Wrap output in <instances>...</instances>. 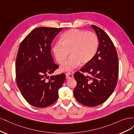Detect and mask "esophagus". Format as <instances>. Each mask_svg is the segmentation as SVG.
I'll return each mask as SVG.
<instances>
[{"label":"esophagus","mask_w":134,"mask_h":134,"mask_svg":"<svg viewBox=\"0 0 134 134\" xmlns=\"http://www.w3.org/2000/svg\"><path fill=\"white\" fill-rule=\"evenodd\" d=\"M66 79H71L73 78V76L71 73H67L66 74Z\"/></svg>","instance_id":"obj_1"}]
</instances>
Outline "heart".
Wrapping results in <instances>:
<instances>
[{
    "label": "heart",
    "instance_id": "1",
    "mask_svg": "<svg viewBox=\"0 0 134 134\" xmlns=\"http://www.w3.org/2000/svg\"><path fill=\"white\" fill-rule=\"evenodd\" d=\"M61 43L53 47V53L56 61L62 64L70 53L71 56L62 67L61 71H70L78 66L80 63L86 64L95 56L98 46L96 34L91 31L85 32L72 29L64 32L61 36Z\"/></svg>",
    "mask_w": 134,
    "mask_h": 134
}]
</instances>
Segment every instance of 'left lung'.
I'll list each match as a JSON object with an SVG mask.
<instances>
[{"instance_id": "left-lung-1", "label": "left lung", "mask_w": 134, "mask_h": 134, "mask_svg": "<svg viewBox=\"0 0 134 134\" xmlns=\"http://www.w3.org/2000/svg\"><path fill=\"white\" fill-rule=\"evenodd\" d=\"M92 27L98 39L97 52L91 61L80 69L81 72L74 74L77 85L73 91L76 100L89 107L100 105L109 98L119 76L118 56L113 41L102 29L94 25ZM85 72L87 75H83Z\"/></svg>"}]
</instances>
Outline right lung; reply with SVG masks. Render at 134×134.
Wrapping results in <instances>:
<instances>
[{"label":"right lung","instance_id":"add662e5","mask_svg":"<svg viewBox=\"0 0 134 134\" xmlns=\"http://www.w3.org/2000/svg\"><path fill=\"white\" fill-rule=\"evenodd\" d=\"M61 30L37 28L19 46L15 62L16 85L25 100L34 107L43 108L53 104L66 80L64 73L49 77L59 67L51 52L52 42Z\"/></svg>","mask_w":134,"mask_h":134}]
</instances>
